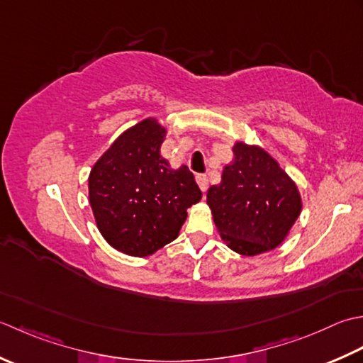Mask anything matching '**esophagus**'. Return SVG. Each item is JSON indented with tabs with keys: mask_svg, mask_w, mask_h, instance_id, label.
Returning a JSON list of instances; mask_svg holds the SVG:
<instances>
[{
	"mask_svg": "<svg viewBox=\"0 0 363 363\" xmlns=\"http://www.w3.org/2000/svg\"><path fill=\"white\" fill-rule=\"evenodd\" d=\"M196 182L199 184V188H201V191L205 194L206 189H208V177L203 174H199V175H196Z\"/></svg>",
	"mask_w": 363,
	"mask_h": 363,
	"instance_id": "1",
	"label": "esophagus"
}]
</instances>
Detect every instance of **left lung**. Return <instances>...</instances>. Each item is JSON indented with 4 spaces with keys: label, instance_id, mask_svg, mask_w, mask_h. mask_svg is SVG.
<instances>
[{
    "label": "left lung",
    "instance_id": "left-lung-1",
    "mask_svg": "<svg viewBox=\"0 0 363 363\" xmlns=\"http://www.w3.org/2000/svg\"><path fill=\"white\" fill-rule=\"evenodd\" d=\"M235 160L206 192L214 224L232 250L257 255L277 247L301 213L298 188L260 147H233Z\"/></svg>",
    "mask_w": 363,
    "mask_h": 363
}]
</instances>
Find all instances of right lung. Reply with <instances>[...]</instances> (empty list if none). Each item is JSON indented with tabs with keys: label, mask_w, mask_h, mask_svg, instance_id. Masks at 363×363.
Returning a JSON list of instances; mask_svg holds the SVG:
<instances>
[{
	"label": "right lung",
	"mask_w": 363,
	"mask_h": 363,
	"mask_svg": "<svg viewBox=\"0 0 363 363\" xmlns=\"http://www.w3.org/2000/svg\"><path fill=\"white\" fill-rule=\"evenodd\" d=\"M166 130L145 119L109 147L89 175L99 230L111 246L145 257L179 236L186 210L202 199L186 166L171 169L160 155Z\"/></svg>",
	"instance_id": "obj_1"
}]
</instances>
